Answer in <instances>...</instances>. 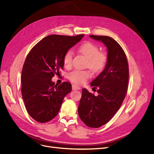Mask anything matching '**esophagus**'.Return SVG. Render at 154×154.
Segmentation results:
<instances>
[{"label":"esophagus","instance_id":"34e87169","mask_svg":"<svg viewBox=\"0 0 154 154\" xmlns=\"http://www.w3.org/2000/svg\"><path fill=\"white\" fill-rule=\"evenodd\" d=\"M81 88L79 87V86H76V85H72V89L73 90H80Z\"/></svg>","mask_w":154,"mask_h":154}]
</instances>
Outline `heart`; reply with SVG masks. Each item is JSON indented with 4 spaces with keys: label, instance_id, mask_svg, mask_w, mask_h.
<instances>
[{
    "label": "heart",
    "instance_id": "1",
    "mask_svg": "<svg viewBox=\"0 0 154 154\" xmlns=\"http://www.w3.org/2000/svg\"><path fill=\"white\" fill-rule=\"evenodd\" d=\"M79 51L87 59V66L94 73H99L104 69L107 62V56L99 51V48L91 42H86L79 47ZM73 53L68 50L64 55L63 63L66 68L72 64ZM89 70H73L68 75V79L77 84H83L91 77Z\"/></svg>",
    "mask_w": 154,
    "mask_h": 154
}]
</instances>
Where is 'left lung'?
Returning <instances> with one entry per match:
<instances>
[{
  "instance_id": "obj_1",
  "label": "left lung",
  "mask_w": 154,
  "mask_h": 154,
  "mask_svg": "<svg viewBox=\"0 0 154 154\" xmlns=\"http://www.w3.org/2000/svg\"><path fill=\"white\" fill-rule=\"evenodd\" d=\"M89 36L106 45L107 62L104 70L91 83L93 88H98V95L82 89L78 113L87 126L98 128L109 122L120 109L128 90L129 66L126 54L114 39Z\"/></svg>"
}]
</instances>
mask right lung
I'll list each match as a JSON object with an SVG mask.
<instances>
[{
	"label": "right lung",
	"mask_w": 154,
	"mask_h": 154,
	"mask_svg": "<svg viewBox=\"0 0 154 154\" xmlns=\"http://www.w3.org/2000/svg\"><path fill=\"white\" fill-rule=\"evenodd\" d=\"M84 35H51L42 39L27 55L21 72V94L26 109L34 120L45 123L58 114L72 85L52 82L55 74L63 68L65 53Z\"/></svg>",
	"instance_id": "right-lung-1"
}]
</instances>
